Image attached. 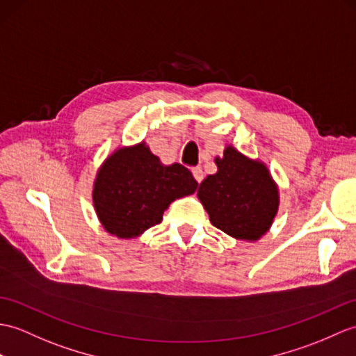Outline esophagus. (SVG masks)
Listing matches in <instances>:
<instances>
[{
	"mask_svg": "<svg viewBox=\"0 0 356 356\" xmlns=\"http://www.w3.org/2000/svg\"><path fill=\"white\" fill-rule=\"evenodd\" d=\"M193 176L198 181V184H200V181L203 180V170L200 167H194L193 168Z\"/></svg>",
	"mask_w": 356,
	"mask_h": 356,
	"instance_id": "esophagus-1",
	"label": "esophagus"
}]
</instances>
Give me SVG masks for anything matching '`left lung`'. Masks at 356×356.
Wrapping results in <instances>:
<instances>
[{
  "label": "left lung",
  "instance_id": "1",
  "mask_svg": "<svg viewBox=\"0 0 356 356\" xmlns=\"http://www.w3.org/2000/svg\"><path fill=\"white\" fill-rule=\"evenodd\" d=\"M217 172L198 186L197 197L213 226L243 241L266 235L279 209V189L267 165L227 145Z\"/></svg>",
  "mask_w": 356,
  "mask_h": 356
}]
</instances>
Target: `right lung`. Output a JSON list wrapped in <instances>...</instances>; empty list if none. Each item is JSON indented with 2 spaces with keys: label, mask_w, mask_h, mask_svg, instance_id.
Wrapping results in <instances>:
<instances>
[{
  "label": "right lung",
  "mask_w": 356,
  "mask_h": 356,
  "mask_svg": "<svg viewBox=\"0 0 356 356\" xmlns=\"http://www.w3.org/2000/svg\"><path fill=\"white\" fill-rule=\"evenodd\" d=\"M198 184L180 163L163 165L148 145L121 147L97 171L92 202L104 230L130 239L162 221L176 198L195 193Z\"/></svg>",
  "instance_id": "obj_1"
}]
</instances>
